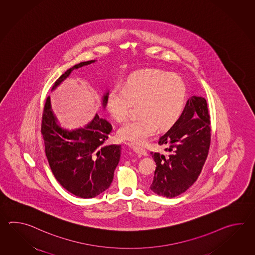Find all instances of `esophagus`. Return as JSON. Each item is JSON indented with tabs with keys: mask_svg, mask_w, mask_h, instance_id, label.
<instances>
[{
	"mask_svg": "<svg viewBox=\"0 0 255 255\" xmlns=\"http://www.w3.org/2000/svg\"><path fill=\"white\" fill-rule=\"evenodd\" d=\"M131 148L137 154H140L142 156H146L147 153H146V149H144L143 147L137 146H131Z\"/></svg>",
	"mask_w": 255,
	"mask_h": 255,
	"instance_id": "esophagus-1",
	"label": "esophagus"
}]
</instances>
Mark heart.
Here are the masks:
<instances>
[{
	"label": "heart",
	"instance_id": "heart-1",
	"mask_svg": "<svg viewBox=\"0 0 255 255\" xmlns=\"http://www.w3.org/2000/svg\"><path fill=\"white\" fill-rule=\"evenodd\" d=\"M187 99V87L178 75L157 69L134 73L122 87L116 86L109 93L107 106L118 122L128 119L134 104H138L140 117L119 130V137L131 145H142L158 130L175 125L181 117Z\"/></svg>",
	"mask_w": 255,
	"mask_h": 255
}]
</instances>
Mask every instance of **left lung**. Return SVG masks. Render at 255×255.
I'll use <instances>...</instances> for the list:
<instances>
[{
	"instance_id": "obj_1",
	"label": "left lung",
	"mask_w": 255,
	"mask_h": 255,
	"mask_svg": "<svg viewBox=\"0 0 255 255\" xmlns=\"http://www.w3.org/2000/svg\"><path fill=\"white\" fill-rule=\"evenodd\" d=\"M211 117L206 99L192 97L178 122L158 139L165 153L151 152L156 170L150 189L156 194L174 198L199 178L211 145Z\"/></svg>"
}]
</instances>
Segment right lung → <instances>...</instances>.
<instances>
[{"label":"right lung","mask_w":255,"mask_h":255,"mask_svg":"<svg viewBox=\"0 0 255 255\" xmlns=\"http://www.w3.org/2000/svg\"><path fill=\"white\" fill-rule=\"evenodd\" d=\"M94 62L95 60L82 62L65 71L55 81L53 89L74 69ZM109 93L104 96V108ZM112 129L111 124L98 115L84 128L63 129L56 123L50 97L46 98L41 133L49 166L54 178L65 190L77 197L89 199L109 189L121 155V145H105Z\"/></svg>","instance_id":"add662e5"}]
</instances>
